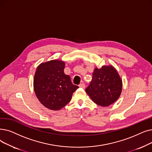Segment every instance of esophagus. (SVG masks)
I'll list each match as a JSON object with an SVG mask.
<instances>
[{
  "instance_id": "1",
  "label": "esophagus",
  "mask_w": 152,
  "mask_h": 152,
  "mask_svg": "<svg viewBox=\"0 0 152 152\" xmlns=\"http://www.w3.org/2000/svg\"><path fill=\"white\" fill-rule=\"evenodd\" d=\"M79 87L81 88H83V89H84L85 88V84L84 83H81L80 85H79Z\"/></svg>"
}]
</instances>
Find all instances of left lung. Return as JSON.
Masks as SVG:
<instances>
[{
	"label": "left lung",
	"mask_w": 152,
	"mask_h": 152,
	"mask_svg": "<svg viewBox=\"0 0 152 152\" xmlns=\"http://www.w3.org/2000/svg\"><path fill=\"white\" fill-rule=\"evenodd\" d=\"M122 83L116 69L112 66L95 68L92 81L86 92L96 104L107 107L119 97Z\"/></svg>",
	"instance_id": "1"
}]
</instances>
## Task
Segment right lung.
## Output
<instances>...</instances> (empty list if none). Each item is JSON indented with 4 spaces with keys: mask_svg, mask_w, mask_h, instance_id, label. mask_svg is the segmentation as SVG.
Listing matches in <instances>:
<instances>
[{
    "mask_svg": "<svg viewBox=\"0 0 152 152\" xmlns=\"http://www.w3.org/2000/svg\"><path fill=\"white\" fill-rule=\"evenodd\" d=\"M64 63L51 60L38 66L34 81L36 96L45 107L60 110L68 104L73 92L79 88L64 73Z\"/></svg>",
    "mask_w": 152,
    "mask_h": 152,
    "instance_id": "right-lung-1",
    "label": "right lung"
}]
</instances>
